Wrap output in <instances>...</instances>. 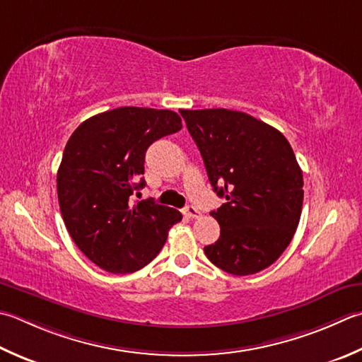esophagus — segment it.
Instances as JSON below:
<instances>
[{
	"label": "esophagus",
	"mask_w": 362,
	"mask_h": 362,
	"mask_svg": "<svg viewBox=\"0 0 362 362\" xmlns=\"http://www.w3.org/2000/svg\"><path fill=\"white\" fill-rule=\"evenodd\" d=\"M183 215L191 218V219H196V218H201V211L196 207H193V205H188V207L183 209Z\"/></svg>",
	"instance_id": "obj_1"
}]
</instances>
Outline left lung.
<instances>
[{
    "label": "left lung",
    "instance_id": "left-lung-1",
    "mask_svg": "<svg viewBox=\"0 0 362 362\" xmlns=\"http://www.w3.org/2000/svg\"><path fill=\"white\" fill-rule=\"evenodd\" d=\"M209 180L226 204L211 211L221 232L205 256L246 276L274 264L292 242L303 207V171L284 134L242 111L180 110Z\"/></svg>",
    "mask_w": 362,
    "mask_h": 362
}]
</instances>
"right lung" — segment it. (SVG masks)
I'll use <instances>...</instances> for the list:
<instances>
[{
    "label": "right lung",
    "instance_id": "right-lung-1",
    "mask_svg": "<svg viewBox=\"0 0 362 362\" xmlns=\"http://www.w3.org/2000/svg\"><path fill=\"white\" fill-rule=\"evenodd\" d=\"M180 129L174 111L122 106L84 120L67 141L56 179L61 215L75 245L102 270H141L182 219L153 199L130 202L146 185L148 146Z\"/></svg>",
    "mask_w": 362,
    "mask_h": 362
}]
</instances>
